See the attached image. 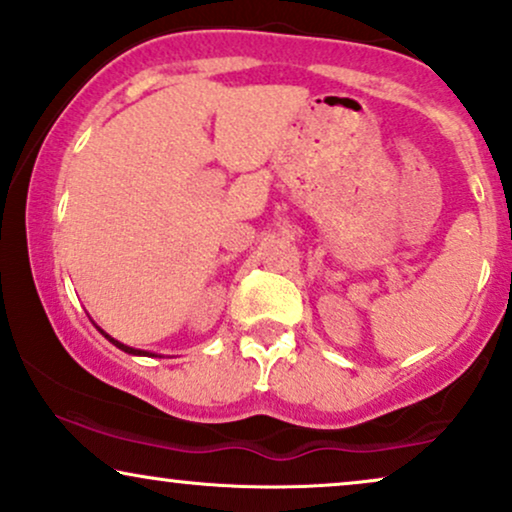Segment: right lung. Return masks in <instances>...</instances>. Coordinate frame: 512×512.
I'll return each instance as SVG.
<instances>
[{"label":"right lung","mask_w":512,"mask_h":512,"mask_svg":"<svg viewBox=\"0 0 512 512\" xmlns=\"http://www.w3.org/2000/svg\"><path fill=\"white\" fill-rule=\"evenodd\" d=\"M98 331H101V329H98ZM101 334H103L105 338H108V341H110L112 345H117V348H119V350H124V353H129V355H145V353H141V350H136V348H129V345H124V343H119V341H115V338H110L108 334H105V331H101Z\"/></svg>","instance_id":"add662e5"}]
</instances>
